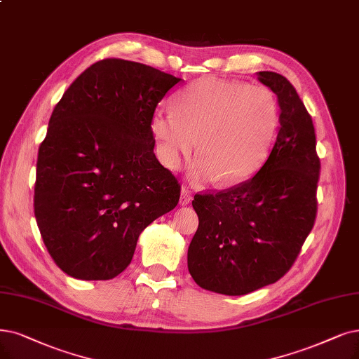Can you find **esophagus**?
I'll return each instance as SVG.
<instances>
[{
    "mask_svg": "<svg viewBox=\"0 0 359 359\" xmlns=\"http://www.w3.org/2000/svg\"><path fill=\"white\" fill-rule=\"evenodd\" d=\"M193 200V193L189 187H182L181 189V198H180V203L182 206H187L190 202Z\"/></svg>",
    "mask_w": 359,
    "mask_h": 359,
    "instance_id": "34e87169",
    "label": "esophagus"
}]
</instances>
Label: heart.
<instances>
[{"label":"heart","mask_w":359,"mask_h":359,"mask_svg":"<svg viewBox=\"0 0 359 359\" xmlns=\"http://www.w3.org/2000/svg\"><path fill=\"white\" fill-rule=\"evenodd\" d=\"M278 126L276 97L261 85L202 78L172 100V110H157L150 121L157 156L177 170L197 142L190 169L196 182L213 178L229 187L259 169Z\"/></svg>","instance_id":"obj_1"}]
</instances>
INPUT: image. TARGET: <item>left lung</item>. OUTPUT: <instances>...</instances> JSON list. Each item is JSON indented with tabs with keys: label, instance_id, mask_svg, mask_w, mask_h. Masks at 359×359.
<instances>
[{
	"label": "left lung",
	"instance_id": "1",
	"mask_svg": "<svg viewBox=\"0 0 359 359\" xmlns=\"http://www.w3.org/2000/svg\"><path fill=\"white\" fill-rule=\"evenodd\" d=\"M277 94L280 128L257 174L233 189L196 194L198 228L187 253L193 280L205 290L241 296L278 281L317 217L320 159L309 113L293 85L276 72H257Z\"/></svg>",
	"mask_w": 359,
	"mask_h": 359
}]
</instances>
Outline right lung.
<instances>
[{"label": "right lung", "mask_w": 359, "mask_h": 359, "mask_svg": "<svg viewBox=\"0 0 359 359\" xmlns=\"http://www.w3.org/2000/svg\"><path fill=\"white\" fill-rule=\"evenodd\" d=\"M180 78L122 59L72 82L41 142L35 218L63 272L110 280L131 264L142 229L178 205L180 184L154 156L150 121Z\"/></svg>", "instance_id": "1"}]
</instances>
